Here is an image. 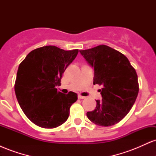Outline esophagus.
<instances>
[{"mask_svg":"<svg viewBox=\"0 0 156 156\" xmlns=\"http://www.w3.org/2000/svg\"><path fill=\"white\" fill-rule=\"evenodd\" d=\"M78 99H85L86 98V97H83V96H81V95H78Z\"/></svg>","mask_w":156,"mask_h":156,"instance_id":"1","label":"esophagus"}]
</instances>
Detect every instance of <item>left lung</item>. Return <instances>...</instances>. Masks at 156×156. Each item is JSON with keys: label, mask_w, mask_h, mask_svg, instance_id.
<instances>
[{"label": "left lung", "mask_w": 156, "mask_h": 156, "mask_svg": "<svg viewBox=\"0 0 156 156\" xmlns=\"http://www.w3.org/2000/svg\"><path fill=\"white\" fill-rule=\"evenodd\" d=\"M80 53L94 69L93 83L103 87L102 100L96 101L95 109L87 112V117L100 126L117 124L136 100L139 83L135 69L125 55L104 44Z\"/></svg>", "instance_id": "obj_1"}]
</instances>
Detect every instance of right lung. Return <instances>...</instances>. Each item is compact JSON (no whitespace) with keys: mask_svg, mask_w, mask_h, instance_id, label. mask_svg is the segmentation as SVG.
Here are the masks:
<instances>
[{"mask_svg":"<svg viewBox=\"0 0 156 156\" xmlns=\"http://www.w3.org/2000/svg\"><path fill=\"white\" fill-rule=\"evenodd\" d=\"M78 50L64 51L53 45L30 52L19 65L15 91L20 106L35 125L54 128L67 121L76 93L58 92L62 74Z\"/></svg>","mask_w":156,"mask_h":156,"instance_id":"1","label":"right lung"}]
</instances>
